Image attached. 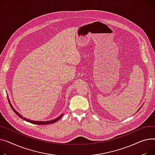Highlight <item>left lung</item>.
Wrapping results in <instances>:
<instances>
[{
    "mask_svg": "<svg viewBox=\"0 0 155 155\" xmlns=\"http://www.w3.org/2000/svg\"><path fill=\"white\" fill-rule=\"evenodd\" d=\"M140 110V109H139V110H138V111H139V110Z\"/></svg>",
    "mask_w": 155,
    "mask_h": 155,
    "instance_id": "1",
    "label": "left lung"
}]
</instances>
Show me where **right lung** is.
Here are the masks:
<instances>
[{
	"label": "right lung",
	"mask_w": 155,
	"mask_h": 155,
	"mask_svg": "<svg viewBox=\"0 0 155 155\" xmlns=\"http://www.w3.org/2000/svg\"><path fill=\"white\" fill-rule=\"evenodd\" d=\"M8 101L9 104H10L11 107H12V110L14 111V112L17 115H18V116L20 117H21V118H22V119H23L24 120H25V121H28V122H29V123H34V124H39V125H41V124H51V123H55V122L58 121L60 119V118L62 116V115H63V114H61L59 117H58L56 118L55 120H53L49 121H35L29 120H28V119H26V118H25V117H22V115H21V114H20L19 113H18L15 110H14V107H12V104H11V103H10V101H9V99H8Z\"/></svg>",
	"instance_id": "right-lung-1"
}]
</instances>
